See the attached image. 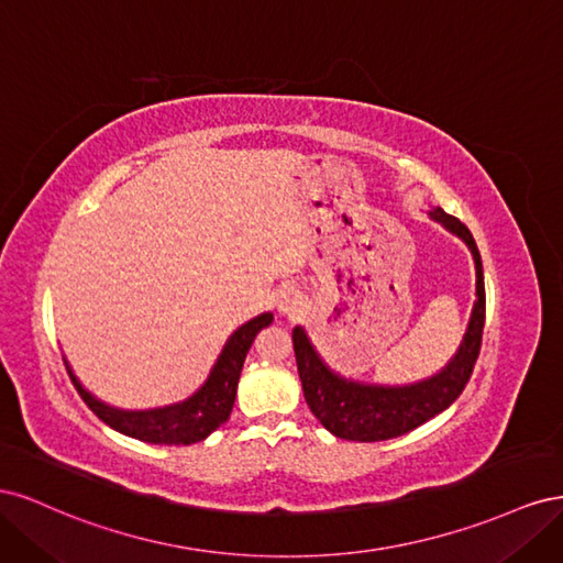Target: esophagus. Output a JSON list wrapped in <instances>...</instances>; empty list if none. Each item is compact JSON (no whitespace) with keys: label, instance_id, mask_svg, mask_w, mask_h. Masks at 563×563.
<instances>
[{"label":"esophagus","instance_id":"1","mask_svg":"<svg viewBox=\"0 0 563 563\" xmlns=\"http://www.w3.org/2000/svg\"><path fill=\"white\" fill-rule=\"evenodd\" d=\"M302 308H305V296L296 291V288H284V291L277 296V310L282 314L296 317L302 312Z\"/></svg>","mask_w":563,"mask_h":563}]
</instances>
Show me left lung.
Here are the masks:
<instances>
[{"instance_id": "obj_1", "label": "left lung", "mask_w": 563, "mask_h": 563, "mask_svg": "<svg viewBox=\"0 0 563 563\" xmlns=\"http://www.w3.org/2000/svg\"><path fill=\"white\" fill-rule=\"evenodd\" d=\"M430 218L467 244L476 269V300L467 321V331L463 340H460V347L451 356V362L434 373L432 378L401 387L368 385L343 378L321 360L305 329H294V350L305 401H308L310 411L323 428L340 439L385 441L411 432L437 413L446 411L472 376V368L482 347L486 317L482 255L472 232L457 218L449 216L439 207L430 211Z\"/></svg>"}]
</instances>
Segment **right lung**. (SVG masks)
Returning <instances> with one entry per match:
<instances>
[{
    "label": "right lung",
    "instance_id": "add662e5",
    "mask_svg": "<svg viewBox=\"0 0 563 563\" xmlns=\"http://www.w3.org/2000/svg\"><path fill=\"white\" fill-rule=\"evenodd\" d=\"M269 312L246 321L244 327H240L228 338V343L223 352L218 354L207 383H203L192 397L172 406L147 408V411H122V408L108 406L106 401L96 399L89 389H84V385L77 380L67 362L65 368L70 373L79 397L87 401L91 411L106 424H110L112 430L133 439H141L145 444L190 446L201 439H207L230 418L246 352L251 350L255 335L265 327H269Z\"/></svg>",
    "mask_w": 563,
    "mask_h": 563
}]
</instances>
